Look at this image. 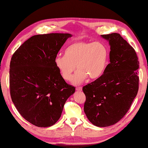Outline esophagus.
I'll list each match as a JSON object with an SVG mask.
<instances>
[{"instance_id":"34e87169","label":"esophagus","mask_w":148,"mask_h":148,"mask_svg":"<svg viewBox=\"0 0 148 148\" xmlns=\"http://www.w3.org/2000/svg\"><path fill=\"white\" fill-rule=\"evenodd\" d=\"M76 90L77 91H82V87H80V86H78V87H76Z\"/></svg>"}]
</instances>
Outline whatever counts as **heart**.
I'll list each match as a JSON object with an SVG mask.
<instances>
[{
  "label": "heart",
  "instance_id": "1",
  "mask_svg": "<svg viewBox=\"0 0 148 148\" xmlns=\"http://www.w3.org/2000/svg\"><path fill=\"white\" fill-rule=\"evenodd\" d=\"M64 54L55 58L54 64L66 82L71 81L77 65L78 70L72 78L74 85H79L88 77L92 79L99 78L108 64V49L99 42H74L67 46Z\"/></svg>",
  "mask_w": 148,
  "mask_h": 148
}]
</instances>
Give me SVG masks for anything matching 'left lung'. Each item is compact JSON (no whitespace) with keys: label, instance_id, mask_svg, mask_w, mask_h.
Listing matches in <instances>:
<instances>
[{"label":"left lung","instance_id":"8db88e82","mask_svg":"<svg viewBox=\"0 0 148 148\" xmlns=\"http://www.w3.org/2000/svg\"><path fill=\"white\" fill-rule=\"evenodd\" d=\"M101 36L110 45V63L101 77L83 87L84 112L94 125L106 127L126 115L137 95L139 62L135 49L119 33Z\"/></svg>","mask_w":148,"mask_h":148}]
</instances>
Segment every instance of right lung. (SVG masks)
<instances>
[{
  "instance_id": "right-lung-1",
  "label": "right lung",
  "mask_w": 148,
  "mask_h": 148,
  "mask_svg": "<svg viewBox=\"0 0 148 148\" xmlns=\"http://www.w3.org/2000/svg\"><path fill=\"white\" fill-rule=\"evenodd\" d=\"M69 33L37 34L14 52L10 69V95L20 114L38 127L54 125L75 87L61 76L54 59Z\"/></svg>"
}]
</instances>
